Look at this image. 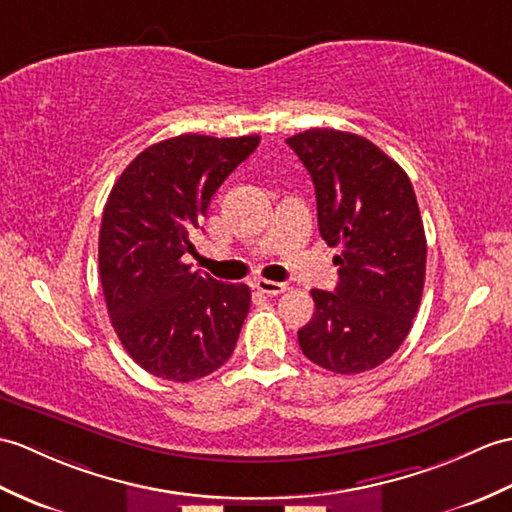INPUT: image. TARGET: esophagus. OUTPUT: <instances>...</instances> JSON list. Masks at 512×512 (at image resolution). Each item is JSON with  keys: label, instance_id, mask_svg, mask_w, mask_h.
I'll list each match as a JSON object with an SVG mask.
<instances>
[{"label": "esophagus", "instance_id": "1", "mask_svg": "<svg viewBox=\"0 0 512 512\" xmlns=\"http://www.w3.org/2000/svg\"><path fill=\"white\" fill-rule=\"evenodd\" d=\"M255 288L259 290V292H264V294H283L285 290H288V283H281V281H270V279H257L255 281Z\"/></svg>", "mask_w": 512, "mask_h": 512}]
</instances>
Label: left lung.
<instances>
[{
    "instance_id": "left-lung-1",
    "label": "left lung",
    "mask_w": 512,
    "mask_h": 512,
    "mask_svg": "<svg viewBox=\"0 0 512 512\" xmlns=\"http://www.w3.org/2000/svg\"><path fill=\"white\" fill-rule=\"evenodd\" d=\"M285 141L314 181L320 237L342 248L336 290H312L316 312L299 347L327 371H371L401 347L421 305L427 242L417 196L401 165L360 135L310 128Z\"/></svg>"
}]
</instances>
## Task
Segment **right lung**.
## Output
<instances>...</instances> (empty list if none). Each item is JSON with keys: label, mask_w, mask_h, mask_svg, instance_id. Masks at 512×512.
<instances>
[{"label": "right lung", "mask_w": 512, "mask_h": 512, "mask_svg": "<svg viewBox=\"0 0 512 512\" xmlns=\"http://www.w3.org/2000/svg\"><path fill=\"white\" fill-rule=\"evenodd\" d=\"M259 135H178L128 163L104 205L98 261L117 338L144 371L192 382L231 358L251 307L244 283L185 264L209 202Z\"/></svg>", "instance_id": "1"}]
</instances>
